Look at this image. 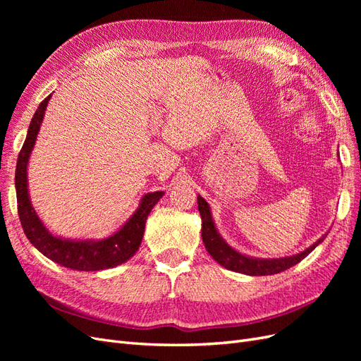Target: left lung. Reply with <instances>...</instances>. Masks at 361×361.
Segmentation results:
<instances>
[{
	"mask_svg": "<svg viewBox=\"0 0 361 361\" xmlns=\"http://www.w3.org/2000/svg\"><path fill=\"white\" fill-rule=\"evenodd\" d=\"M197 203H199V212L202 216V239L207 253H209L221 267L235 272H241V274H247V276L279 274V272L297 265L298 262H301L305 256H309V253H312V251L318 247L325 238V236L319 238L318 241H316L313 245H310L307 250H304L295 256L280 257V259L250 257L233 250L224 241L221 235L218 233L212 220L211 207L203 197H200V195H197Z\"/></svg>",
	"mask_w": 361,
	"mask_h": 361,
	"instance_id": "left-lung-1",
	"label": "left lung"
}]
</instances>
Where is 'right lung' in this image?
<instances>
[{"label": "right lung", "instance_id": "obj_1", "mask_svg": "<svg viewBox=\"0 0 361 361\" xmlns=\"http://www.w3.org/2000/svg\"><path fill=\"white\" fill-rule=\"evenodd\" d=\"M49 97L51 94L47 99H43L40 102L35 116H32L27 138L18 157L15 187L20 224H23L24 233L28 238V241L35 245L43 256H47L48 259L56 262V264L61 267L71 268L73 271H101L114 268L129 260L137 253V250L141 244V239H143L147 216L150 211L154 209V206L158 203V200L164 195V191L147 192L145 197L141 199L134 215L122 226V228H118L116 233L101 239V241H93V239L75 241V239L54 236L48 228L43 226L35 211V207L31 204L27 180L28 159L32 147H35Z\"/></svg>", "mask_w": 361, "mask_h": 361}]
</instances>
